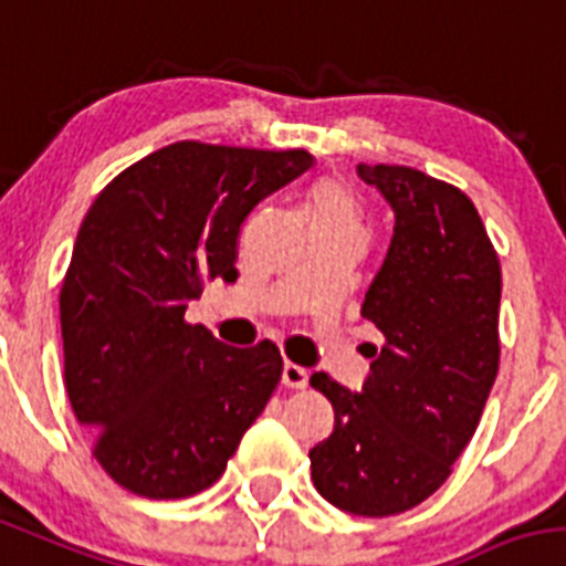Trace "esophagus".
Wrapping results in <instances>:
<instances>
[{"mask_svg":"<svg viewBox=\"0 0 566 566\" xmlns=\"http://www.w3.org/2000/svg\"><path fill=\"white\" fill-rule=\"evenodd\" d=\"M283 385L294 387V390H303V387L308 385V373H305V367L286 361V365H283Z\"/></svg>","mask_w":566,"mask_h":566,"instance_id":"1","label":"esophagus"}]
</instances>
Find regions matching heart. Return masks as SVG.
Listing matches in <instances>:
<instances>
[{
    "label": "heart",
    "instance_id": "heart-1",
    "mask_svg": "<svg viewBox=\"0 0 566 566\" xmlns=\"http://www.w3.org/2000/svg\"><path fill=\"white\" fill-rule=\"evenodd\" d=\"M308 216L311 224L359 227V205H356V196L336 179H323L311 188Z\"/></svg>",
    "mask_w": 566,
    "mask_h": 566
}]
</instances>
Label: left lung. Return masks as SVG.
<instances>
[{"mask_svg":"<svg viewBox=\"0 0 566 566\" xmlns=\"http://www.w3.org/2000/svg\"><path fill=\"white\" fill-rule=\"evenodd\" d=\"M396 212L387 258L361 303L385 345L361 392L328 373L311 387L334 432L308 452L339 511L392 516L432 496L483 415L500 370V258L469 196L403 165H359Z\"/></svg>","mask_w":566,"mask_h":566,"instance_id":"obj_1","label":"left lung"}]
</instances>
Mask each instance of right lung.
I'll return each instance as SVG.
<instances>
[{
	"instance_id": "1",
	"label": "right lung",
	"mask_w": 566,
	"mask_h": 566,
	"mask_svg": "<svg viewBox=\"0 0 566 566\" xmlns=\"http://www.w3.org/2000/svg\"><path fill=\"white\" fill-rule=\"evenodd\" d=\"M308 151L185 139L112 179L77 230L61 286L64 381L92 454L148 500L210 489L283 373L274 342L230 347L185 323L205 280L238 277V235Z\"/></svg>"
}]
</instances>
